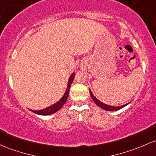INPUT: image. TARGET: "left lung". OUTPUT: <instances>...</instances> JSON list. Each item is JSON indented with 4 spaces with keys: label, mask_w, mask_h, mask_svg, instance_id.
<instances>
[{
    "label": "left lung",
    "mask_w": 156,
    "mask_h": 156,
    "mask_svg": "<svg viewBox=\"0 0 156 156\" xmlns=\"http://www.w3.org/2000/svg\"><path fill=\"white\" fill-rule=\"evenodd\" d=\"M89 90H90V95H91V98L93 100V101L95 102V104H96V105L98 106L99 107H101V109H104V110H107V111H116V110H119V109L123 108V107H126V105H128L129 103L126 104H124V105H121V106H118V107H113V106H110V105H108V104H106L103 103V102L100 101L98 100V99L96 98L95 96H94V95L92 94V92L91 90H90V89L89 88Z\"/></svg>",
    "instance_id": "obj_1"
}]
</instances>
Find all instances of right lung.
I'll list each match as a JSON object with an SVG mask.
<instances>
[{
	"instance_id": "right-lung-1",
	"label": "right lung",
	"mask_w": 156,
	"mask_h": 156,
	"mask_svg": "<svg viewBox=\"0 0 156 156\" xmlns=\"http://www.w3.org/2000/svg\"><path fill=\"white\" fill-rule=\"evenodd\" d=\"M75 73H73L72 75H70L69 80H68L67 82V86H66V91H65L64 95H63L62 98L57 101L56 103H55L52 105L49 106V107H47L45 109H40V110H32V109H30L32 112L34 113L40 115H52L55 112H58L59 109H61V107L64 105V104L66 103V100H67L68 97H69V89L70 87H71V84L73 83V80H74Z\"/></svg>"
}]
</instances>
